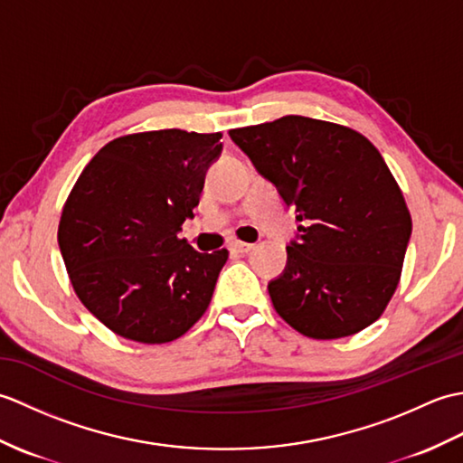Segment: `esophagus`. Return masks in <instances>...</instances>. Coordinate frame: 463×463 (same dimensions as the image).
Listing matches in <instances>:
<instances>
[{
  "instance_id": "34e87169",
  "label": "esophagus",
  "mask_w": 463,
  "mask_h": 463,
  "mask_svg": "<svg viewBox=\"0 0 463 463\" xmlns=\"http://www.w3.org/2000/svg\"><path fill=\"white\" fill-rule=\"evenodd\" d=\"M252 249H254V244H250V242H241V241H232V242H231V250H232V252L244 254V252H249V250H252Z\"/></svg>"
}]
</instances>
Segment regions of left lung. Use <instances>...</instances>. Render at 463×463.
Here are the masks:
<instances>
[{"label": "left lung", "instance_id": "8db88e82", "mask_svg": "<svg viewBox=\"0 0 463 463\" xmlns=\"http://www.w3.org/2000/svg\"><path fill=\"white\" fill-rule=\"evenodd\" d=\"M229 135L304 222L287 267L269 282L274 310L317 340L376 322L411 234L404 194L380 151L358 131L300 115Z\"/></svg>", "mask_w": 463, "mask_h": 463}]
</instances>
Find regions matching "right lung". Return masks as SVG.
Returning a JSON list of instances; mask_svg holds the SVG:
<instances>
[{
	"label": "right lung",
	"mask_w": 463,
	"mask_h": 463,
	"mask_svg": "<svg viewBox=\"0 0 463 463\" xmlns=\"http://www.w3.org/2000/svg\"><path fill=\"white\" fill-rule=\"evenodd\" d=\"M221 133L163 129L107 143L67 196L57 241L83 307L119 336L176 340L209 308L229 250L196 252L193 219Z\"/></svg>",
	"instance_id": "right-lung-1"
}]
</instances>
